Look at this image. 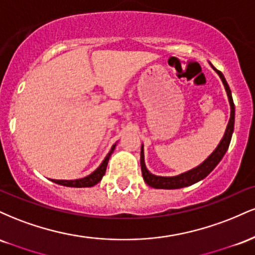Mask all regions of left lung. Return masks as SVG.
I'll return each mask as SVG.
<instances>
[{
  "mask_svg": "<svg viewBox=\"0 0 255 255\" xmlns=\"http://www.w3.org/2000/svg\"><path fill=\"white\" fill-rule=\"evenodd\" d=\"M212 68L217 72V74L219 75V78H221V80L223 81V85L225 87V91H227V95H228V98H229V103H230V120H229V124L227 126V129H225L224 135L222 137L221 142H219L217 147H216V150L213 151L200 165H198L197 168L192 169V170L177 175V176H157V175L151 174L145 165L144 146H141V152H140V164H141L142 177H144L145 182L150 187H153V188H158V189H177V188H183V187L197 183L199 181H201L203 178L206 177L207 175H209L210 172L217 166V164L221 162V159L225 154V152H227L228 147H229L231 135H233V131H234V124H235V105H234L233 97H231V91L229 89V85H228L227 80H225L224 75L219 71H217L213 66Z\"/></svg>",
  "mask_w": 255,
  "mask_h": 255,
  "instance_id": "obj_1",
  "label": "left lung"
}]
</instances>
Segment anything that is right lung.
Returning <instances> with one entry per match:
<instances>
[{
	"label": "right lung",
	"instance_id": "right-lung-1",
	"mask_svg": "<svg viewBox=\"0 0 255 255\" xmlns=\"http://www.w3.org/2000/svg\"><path fill=\"white\" fill-rule=\"evenodd\" d=\"M116 144L113 145L111 150L109 151V153L107 154V157L104 158V160L102 162V164L96 169L92 174L89 175V176L84 177V178H79V180H52L55 183L61 184V186H66V187H77V188H81V187H92L95 184H97L99 181L102 180V177L104 176L105 170H107V165L108 162H109V158L113 153L114 150H115Z\"/></svg>",
	"mask_w": 255,
	"mask_h": 255
}]
</instances>
